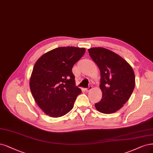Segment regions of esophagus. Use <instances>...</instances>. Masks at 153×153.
Instances as JSON below:
<instances>
[{
  "label": "esophagus",
  "instance_id": "esophagus-1",
  "mask_svg": "<svg viewBox=\"0 0 153 153\" xmlns=\"http://www.w3.org/2000/svg\"><path fill=\"white\" fill-rule=\"evenodd\" d=\"M92 86H89L88 88H85V91H86L87 92H89V91L92 90Z\"/></svg>",
  "mask_w": 153,
  "mask_h": 153
}]
</instances>
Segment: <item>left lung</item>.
<instances>
[{"instance_id": "1", "label": "left lung", "mask_w": 153, "mask_h": 153, "mask_svg": "<svg viewBox=\"0 0 153 153\" xmlns=\"http://www.w3.org/2000/svg\"><path fill=\"white\" fill-rule=\"evenodd\" d=\"M89 55L101 72V101L95 104L99 112L113 113L123 106L135 87V74L131 66L113 51L93 47L88 49Z\"/></svg>"}]
</instances>
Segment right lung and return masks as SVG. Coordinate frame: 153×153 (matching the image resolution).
Segmentation results:
<instances>
[{
  "label": "right lung",
  "instance_id": "obj_1",
  "mask_svg": "<svg viewBox=\"0 0 153 153\" xmlns=\"http://www.w3.org/2000/svg\"><path fill=\"white\" fill-rule=\"evenodd\" d=\"M85 52V48L57 47L35 62L30 87L36 104L46 114L61 117L73 109L82 91L75 86L72 68Z\"/></svg>",
  "mask_w": 153,
  "mask_h": 153
}]
</instances>
